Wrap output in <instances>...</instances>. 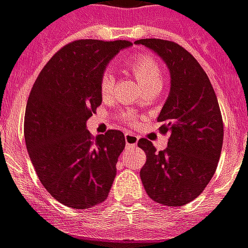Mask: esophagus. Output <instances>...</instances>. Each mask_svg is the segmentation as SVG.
Segmentation results:
<instances>
[{
    "mask_svg": "<svg viewBox=\"0 0 248 248\" xmlns=\"http://www.w3.org/2000/svg\"><path fill=\"white\" fill-rule=\"evenodd\" d=\"M124 141H126V146L127 148H134V146L137 145L138 137L134 136V134H131V133H126L124 134Z\"/></svg>",
    "mask_w": 248,
    "mask_h": 248,
    "instance_id": "obj_1",
    "label": "esophagus"
}]
</instances>
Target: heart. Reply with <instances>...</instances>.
I'll return each mask as SVG.
<instances>
[{"mask_svg": "<svg viewBox=\"0 0 248 248\" xmlns=\"http://www.w3.org/2000/svg\"><path fill=\"white\" fill-rule=\"evenodd\" d=\"M127 66L130 67V70L134 73L137 81L142 85L144 89L148 88V87H152V85H161V80H163L161 67H160L159 62L151 55H145V54L134 55L127 62ZM114 84H115V78H114L112 73L104 72L100 77V84H99L100 93H102L103 97H107L112 93ZM124 118L127 122H133V119H134L131 114H127Z\"/></svg>", "mask_w": 248, "mask_h": 248, "instance_id": "b5f03b06", "label": "heart"}]
</instances>
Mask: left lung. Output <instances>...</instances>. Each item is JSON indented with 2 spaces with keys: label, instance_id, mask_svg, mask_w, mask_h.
Returning <instances> with one entry per match:
<instances>
[{
  "label": "left lung",
  "instance_id": "obj_1",
  "mask_svg": "<svg viewBox=\"0 0 248 248\" xmlns=\"http://www.w3.org/2000/svg\"><path fill=\"white\" fill-rule=\"evenodd\" d=\"M136 43L159 54L171 73L170 95L157 117L160 133H171L168 146L156 152L149 140H138L146 155L140 176L153 201L182 206L201 194L215 175L223 148L221 111L209 77L187 50L163 39Z\"/></svg>",
  "mask_w": 248,
  "mask_h": 248
}]
</instances>
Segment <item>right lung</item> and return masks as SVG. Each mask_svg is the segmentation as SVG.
<instances>
[{"label": "right lung", "mask_w": 248, "mask_h": 248, "mask_svg": "<svg viewBox=\"0 0 248 248\" xmlns=\"http://www.w3.org/2000/svg\"><path fill=\"white\" fill-rule=\"evenodd\" d=\"M129 40L81 39L63 46L38 76L27 102L24 138L40 183L73 209L102 203L117 175L124 136L92 137L87 121L102 104L100 77Z\"/></svg>", "instance_id": "right-lung-1"}]
</instances>
